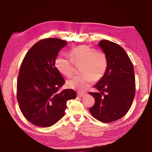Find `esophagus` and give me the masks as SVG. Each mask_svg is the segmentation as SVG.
<instances>
[{
  "mask_svg": "<svg viewBox=\"0 0 152 152\" xmlns=\"http://www.w3.org/2000/svg\"><path fill=\"white\" fill-rule=\"evenodd\" d=\"M78 94V96H79V97H82L85 95V94L82 93V92H78V94Z\"/></svg>",
  "mask_w": 152,
  "mask_h": 152,
  "instance_id": "obj_1",
  "label": "esophagus"
}]
</instances>
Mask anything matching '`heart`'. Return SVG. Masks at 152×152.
Here are the masks:
<instances>
[{"label":"heart","mask_w":152,"mask_h":152,"mask_svg":"<svg viewBox=\"0 0 152 152\" xmlns=\"http://www.w3.org/2000/svg\"><path fill=\"white\" fill-rule=\"evenodd\" d=\"M70 58L59 56L56 60L58 70L67 77L74 75L76 66L82 65V75L74 76L67 81L69 88L79 92L84 91L91 86L94 80L99 81L106 73L108 58L104 51L86 45H79L70 51Z\"/></svg>","instance_id":"obj_1"}]
</instances>
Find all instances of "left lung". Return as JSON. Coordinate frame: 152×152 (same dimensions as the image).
I'll use <instances>...</instances> for the list:
<instances>
[{
    "label": "left lung",
    "instance_id": "1",
    "mask_svg": "<svg viewBox=\"0 0 152 152\" xmlns=\"http://www.w3.org/2000/svg\"><path fill=\"white\" fill-rule=\"evenodd\" d=\"M99 45L107 54L108 68L94 86L99 92H89L95 100L89 110L95 119L110 123L125 116L133 103L135 94L134 69L127 53L119 45L103 39Z\"/></svg>",
    "mask_w": 152,
    "mask_h": 152
}]
</instances>
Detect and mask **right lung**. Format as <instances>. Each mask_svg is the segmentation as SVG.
I'll list each match as a JSON object with an SVG mask.
<instances>
[{
  "instance_id": "1",
  "label": "right lung",
  "mask_w": 152,
  "mask_h": 152,
  "mask_svg": "<svg viewBox=\"0 0 152 152\" xmlns=\"http://www.w3.org/2000/svg\"><path fill=\"white\" fill-rule=\"evenodd\" d=\"M67 42L58 38L39 41L28 51L19 69L17 98L24 117L35 126L48 127L65 114L66 102L76 97L72 89L59 90L65 80L55 66Z\"/></svg>"
}]
</instances>
